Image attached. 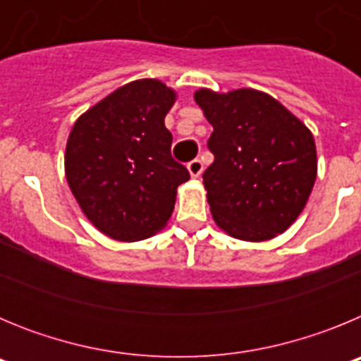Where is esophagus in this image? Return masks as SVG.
<instances>
[{"label": "esophagus", "mask_w": 361, "mask_h": 361, "mask_svg": "<svg viewBox=\"0 0 361 361\" xmlns=\"http://www.w3.org/2000/svg\"><path fill=\"white\" fill-rule=\"evenodd\" d=\"M202 170H204V164L202 161H199V159L188 162V171H190V175L193 178H199L200 173H202Z\"/></svg>", "instance_id": "obj_1"}]
</instances>
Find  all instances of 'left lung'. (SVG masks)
Masks as SVG:
<instances>
[{"mask_svg": "<svg viewBox=\"0 0 361 361\" xmlns=\"http://www.w3.org/2000/svg\"><path fill=\"white\" fill-rule=\"evenodd\" d=\"M195 101L213 126L208 148L215 161L202 178L216 226L240 240L275 238L298 219L317 180L312 133L253 88H200Z\"/></svg>", "mask_w": 361, "mask_h": 361, "instance_id": "8db88e82", "label": "left lung"}]
</instances>
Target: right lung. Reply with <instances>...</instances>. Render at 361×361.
<instances>
[{
    "mask_svg": "<svg viewBox=\"0 0 361 361\" xmlns=\"http://www.w3.org/2000/svg\"><path fill=\"white\" fill-rule=\"evenodd\" d=\"M177 94L157 79H139L86 110L68 135L65 173L73 197L106 237L135 242L161 231L177 188L190 178L171 157L164 117Z\"/></svg>",
    "mask_w": 361,
    "mask_h": 361,
    "instance_id": "obj_1",
    "label": "right lung"
}]
</instances>
